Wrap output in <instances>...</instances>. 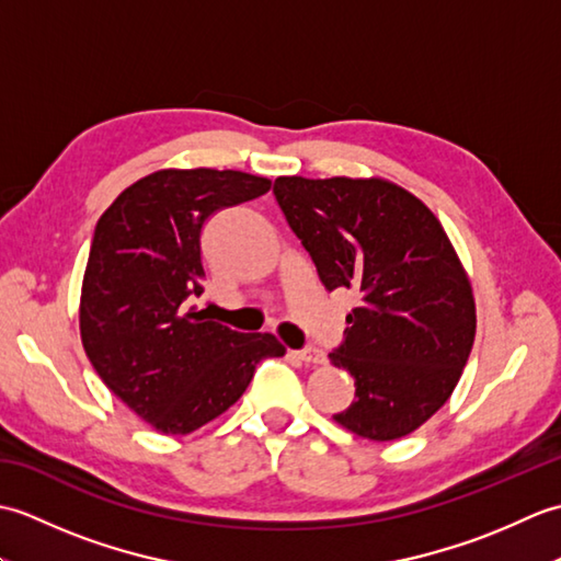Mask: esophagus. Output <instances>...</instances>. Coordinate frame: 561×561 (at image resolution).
Instances as JSON below:
<instances>
[{
  "label": "esophagus",
  "mask_w": 561,
  "mask_h": 561,
  "mask_svg": "<svg viewBox=\"0 0 561 561\" xmlns=\"http://www.w3.org/2000/svg\"><path fill=\"white\" fill-rule=\"evenodd\" d=\"M296 356H299V359L306 364H323L325 362V354L316 347H304L296 352Z\"/></svg>",
  "instance_id": "34e87169"
}]
</instances>
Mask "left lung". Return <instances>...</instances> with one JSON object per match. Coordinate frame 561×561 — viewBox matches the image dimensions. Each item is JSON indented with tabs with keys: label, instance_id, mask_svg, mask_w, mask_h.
Listing matches in <instances>:
<instances>
[{
	"label": "left lung",
	"instance_id": "8db88e82",
	"mask_svg": "<svg viewBox=\"0 0 561 561\" xmlns=\"http://www.w3.org/2000/svg\"><path fill=\"white\" fill-rule=\"evenodd\" d=\"M274 197L328 291L359 304L328 356L354 378L335 422L356 436H408L438 412L474 340L470 282L444 226L388 181L277 178Z\"/></svg>",
	"mask_w": 561,
	"mask_h": 561
}]
</instances>
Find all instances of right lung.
Wrapping results in <instances>:
<instances>
[{
	"label": "right lung",
	"mask_w": 561,
	"mask_h": 561,
	"mask_svg": "<svg viewBox=\"0 0 561 561\" xmlns=\"http://www.w3.org/2000/svg\"><path fill=\"white\" fill-rule=\"evenodd\" d=\"M267 178L159 171L103 211L81 287V342L113 396L161 434H190L243 396L255 366L284 347L209 320L202 229L214 211L255 199Z\"/></svg>",
	"instance_id": "add662e5"
}]
</instances>
